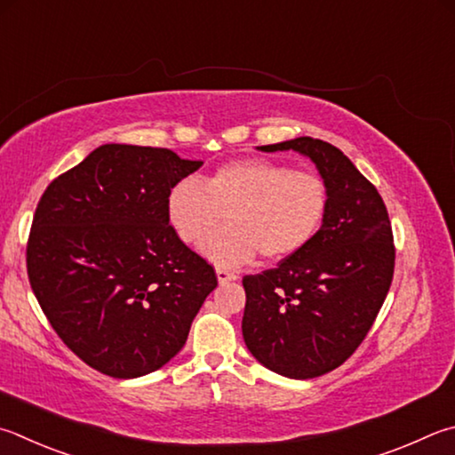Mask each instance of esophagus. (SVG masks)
Wrapping results in <instances>:
<instances>
[{
    "mask_svg": "<svg viewBox=\"0 0 455 455\" xmlns=\"http://www.w3.org/2000/svg\"><path fill=\"white\" fill-rule=\"evenodd\" d=\"M217 278L220 284H225V283H230V280H236L238 276L235 275V272H230L227 268H217Z\"/></svg>",
    "mask_w": 455,
    "mask_h": 455,
    "instance_id": "obj_1",
    "label": "esophagus"
}]
</instances>
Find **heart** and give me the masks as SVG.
Here are the masks:
<instances>
[{
  "label": "heart",
  "mask_w": 455,
  "mask_h": 455,
  "mask_svg": "<svg viewBox=\"0 0 455 455\" xmlns=\"http://www.w3.org/2000/svg\"><path fill=\"white\" fill-rule=\"evenodd\" d=\"M328 209L318 172L259 156L220 164L203 185L179 180L167 196L171 227L188 246H201L228 214L229 227L204 244L220 267H243L259 252L268 262L291 259L316 238Z\"/></svg>",
  "instance_id": "1"
}]
</instances>
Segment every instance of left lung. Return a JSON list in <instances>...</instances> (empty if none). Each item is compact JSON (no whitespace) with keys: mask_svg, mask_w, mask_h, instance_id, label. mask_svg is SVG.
<instances>
[{"mask_svg":"<svg viewBox=\"0 0 455 455\" xmlns=\"http://www.w3.org/2000/svg\"><path fill=\"white\" fill-rule=\"evenodd\" d=\"M259 148L307 155L326 180L330 209L307 249L243 278L244 344L276 374L316 378L356 352L382 308L394 276L392 225L376 187L340 148L312 137Z\"/></svg>","mask_w":455,"mask_h":455,"instance_id":"left-lung-1","label":"left lung"}]
</instances>
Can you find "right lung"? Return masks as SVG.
<instances>
[{"instance_id":"1","label":"right lung","mask_w":455,"mask_h":455,"mask_svg":"<svg viewBox=\"0 0 455 455\" xmlns=\"http://www.w3.org/2000/svg\"><path fill=\"white\" fill-rule=\"evenodd\" d=\"M169 148L101 145L41 195L28 276L65 346L111 378L177 356L217 275L169 225L172 185L201 167Z\"/></svg>"}]
</instances>
